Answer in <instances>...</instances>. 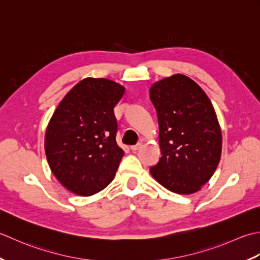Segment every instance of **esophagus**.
<instances>
[{
	"label": "esophagus",
	"mask_w": 260,
	"mask_h": 260,
	"mask_svg": "<svg viewBox=\"0 0 260 260\" xmlns=\"http://www.w3.org/2000/svg\"><path fill=\"white\" fill-rule=\"evenodd\" d=\"M141 147H142V142H138L137 145H135V146H131V147H130V149H131L132 151H137L138 149H140Z\"/></svg>",
	"instance_id": "esophagus-1"
}]
</instances>
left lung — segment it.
I'll use <instances>...</instances> for the list:
<instances>
[{"mask_svg":"<svg viewBox=\"0 0 260 260\" xmlns=\"http://www.w3.org/2000/svg\"><path fill=\"white\" fill-rule=\"evenodd\" d=\"M161 157L150 168L171 192L193 194L214 174L222 150L220 124L210 99L193 79L176 74L152 84Z\"/></svg>","mask_w":260,"mask_h":260,"instance_id":"left-lung-1","label":"left lung"}]
</instances>
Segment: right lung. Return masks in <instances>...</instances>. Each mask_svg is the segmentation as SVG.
<instances>
[{
	"mask_svg": "<svg viewBox=\"0 0 260 260\" xmlns=\"http://www.w3.org/2000/svg\"><path fill=\"white\" fill-rule=\"evenodd\" d=\"M124 87L87 77L61 100L47 126L45 150L52 174L74 194L89 197L113 181L124 155L116 144L114 107Z\"/></svg>",
	"mask_w": 260,
	"mask_h": 260,
	"instance_id": "obj_1",
	"label": "right lung"
}]
</instances>
